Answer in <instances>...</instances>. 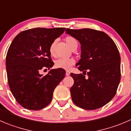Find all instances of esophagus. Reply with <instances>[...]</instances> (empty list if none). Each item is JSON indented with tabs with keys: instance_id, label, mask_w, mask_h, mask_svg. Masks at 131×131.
<instances>
[{
	"instance_id": "1",
	"label": "esophagus",
	"mask_w": 131,
	"mask_h": 131,
	"mask_svg": "<svg viewBox=\"0 0 131 131\" xmlns=\"http://www.w3.org/2000/svg\"><path fill=\"white\" fill-rule=\"evenodd\" d=\"M70 72L69 71H66V75L68 76L70 75Z\"/></svg>"
}]
</instances>
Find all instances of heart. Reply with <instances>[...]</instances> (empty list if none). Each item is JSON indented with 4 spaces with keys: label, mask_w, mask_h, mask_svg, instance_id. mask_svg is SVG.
<instances>
[{
    "label": "heart",
    "mask_w": 131,
    "mask_h": 131,
    "mask_svg": "<svg viewBox=\"0 0 131 131\" xmlns=\"http://www.w3.org/2000/svg\"><path fill=\"white\" fill-rule=\"evenodd\" d=\"M65 41L72 50L77 49V41L74 38L71 36H67L65 38ZM54 47H55V42L52 43L49 47V52L51 56L54 55ZM75 63V60L72 58L70 59H63L59 58L55 61V67L57 68H61L64 70H69L72 65Z\"/></svg>",
    "instance_id": "b5f03b06"
}]
</instances>
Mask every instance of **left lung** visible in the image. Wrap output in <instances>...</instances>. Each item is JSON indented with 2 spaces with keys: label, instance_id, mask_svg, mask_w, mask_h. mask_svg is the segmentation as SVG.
Returning a JSON list of instances; mask_svg holds the SVG:
<instances>
[{
  "label": "left lung",
  "instance_id": "1",
  "mask_svg": "<svg viewBox=\"0 0 131 131\" xmlns=\"http://www.w3.org/2000/svg\"><path fill=\"white\" fill-rule=\"evenodd\" d=\"M81 44V59L76 64L82 73H71L73 103L86 110L103 107L115 96L120 81V56L113 40L105 32L91 29H66Z\"/></svg>",
  "mask_w": 131,
  "mask_h": 131
}]
</instances>
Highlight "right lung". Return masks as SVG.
Wrapping results in <instances>:
<instances>
[{
    "instance_id": "obj_1",
    "label": "right lung",
    "mask_w": 131,
    "mask_h": 131,
    "mask_svg": "<svg viewBox=\"0 0 131 131\" xmlns=\"http://www.w3.org/2000/svg\"><path fill=\"white\" fill-rule=\"evenodd\" d=\"M65 28H34L19 33L6 56L7 81L19 104L30 110H40L50 103L54 89L65 77L64 69H51L45 75L40 70L50 69L54 63L49 47Z\"/></svg>"
}]
</instances>
